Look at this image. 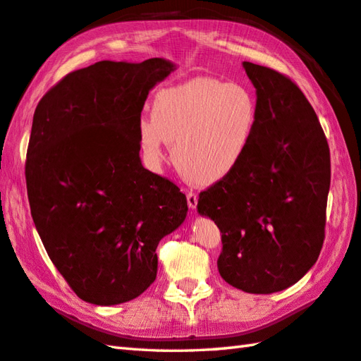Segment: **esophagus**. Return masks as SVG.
Here are the masks:
<instances>
[{"label": "esophagus", "mask_w": 361, "mask_h": 361, "mask_svg": "<svg viewBox=\"0 0 361 361\" xmlns=\"http://www.w3.org/2000/svg\"><path fill=\"white\" fill-rule=\"evenodd\" d=\"M187 202H188V207L191 210H195L196 205H197V195L193 193V191H188V193H187Z\"/></svg>", "instance_id": "1"}]
</instances>
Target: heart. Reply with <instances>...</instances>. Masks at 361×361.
<instances>
[{"mask_svg": "<svg viewBox=\"0 0 361 361\" xmlns=\"http://www.w3.org/2000/svg\"><path fill=\"white\" fill-rule=\"evenodd\" d=\"M259 121L257 99L247 87L197 76L165 87L152 98L151 118L137 124L145 165L159 170L166 142L182 176L212 185L237 170L246 157Z\"/></svg>", "mask_w": 361, "mask_h": 361, "instance_id": "heart-1", "label": "heart"}]
</instances>
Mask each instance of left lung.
Returning <instances> with one entry per match:
<instances>
[{"label":"left lung","mask_w":361,"mask_h":361,"mask_svg":"<svg viewBox=\"0 0 361 361\" xmlns=\"http://www.w3.org/2000/svg\"><path fill=\"white\" fill-rule=\"evenodd\" d=\"M259 121L246 157L200 195L197 212L221 231L218 271L252 294L282 291L316 263L324 243L330 151L313 107L281 73L243 62Z\"/></svg>","instance_id":"left-lung-1"}]
</instances>
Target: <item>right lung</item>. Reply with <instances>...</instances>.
<instances>
[{"label": "right lung", "instance_id": "obj_1", "mask_svg": "<svg viewBox=\"0 0 361 361\" xmlns=\"http://www.w3.org/2000/svg\"><path fill=\"white\" fill-rule=\"evenodd\" d=\"M176 65L101 61L65 76L35 109L26 156L31 215L78 296L116 305L156 281L157 245L185 221L187 197L142 165L137 124Z\"/></svg>", "mask_w": 361, "mask_h": 361}]
</instances>
